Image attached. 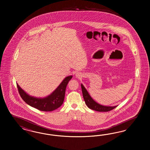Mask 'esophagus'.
<instances>
[{"mask_svg":"<svg viewBox=\"0 0 150 150\" xmlns=\"http://www.w3.org/2000/svg\"><path fill=\"white\" fill-rule=\"evenodd\" d=\"M75 76H76V77L79 78V77H80L81 76V75H80L79 73H76V74H75Z\"/></svg>","mask_w":150,"mask_h":150,"instance_id":"1","label":"esophagus"}]
</instances>
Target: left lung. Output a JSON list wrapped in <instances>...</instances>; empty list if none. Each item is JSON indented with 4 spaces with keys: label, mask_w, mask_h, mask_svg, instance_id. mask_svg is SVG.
Segmentation results:
<instances>
[{
    "label": "left lung",
    "mask_w": 150,
    "mask_h": 150,
    "mask_svg": "<svg viewBox=\"0 0 150 150\" xmlns=\"http://www.w3.org/2000/svg\"><path fill=\"white\" fill-rule=\"evenodd\" d=\"M82 92V95L85 103L87 106L92 110H94L98 112H108L112 109H114L117 106H113V107H108V106H105L102 105H100L96 102L94 100L91 98L90 95L88 94V92L87 91L85 87L81 84Z\"/></svg>",
    "instance_id": "obj_1"
}]
</instances>
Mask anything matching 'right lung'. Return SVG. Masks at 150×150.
Returning <instances> with one entry per match:
<instances>
[{"label":"right lung","instance_id":"1","mask_svg":"<svg viewBox=\"0 0 150 150\" xmlns=\"http://www.w3.org/2000/svg\"><path fill=\"white\" fill-rule=\"evenodd\" d=\"M72 77V76L65 77L50 95L43 98L28 95L18 83L16 85L20 95L27 105L41 111L50 112L58 108L63 103L66 87Z\"/></svg>","mask_w":150,"mask_h":150}]
</instances>
